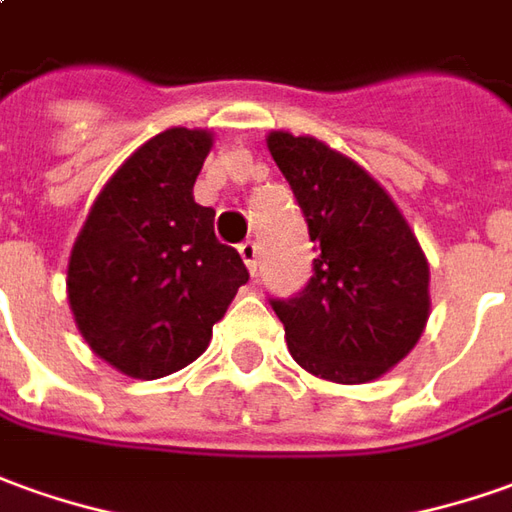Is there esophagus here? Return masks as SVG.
<instances>
[{"label": "esophagus", "instance_id": "1", "mask_svg": "<svg viewBox=\"0 0 512 512\" xmlns=\"http://www.w3.org/2000/svg\"><path fill=\"white\" fill-rule=\"evenodd\" d=\"M239 256H242V262L250 270V276H256V264H259V245L256 242H242L239 245Z\"/></svg>", "mask_w": 512, "mask_h": 512}]
</instances>
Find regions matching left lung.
I'll use <instances>...</instances> for the list:
<instances>
[{"mask_svg":"<svg viewBox=\"0 0 512 512\" xmlns=\"http://www.w3.org/2000/svg\"><path fill=\"white\" fill-rule=\"evenodd\" d=\"M309 236L315 276L273 301L292 359L337 384H368L418 345L429 320V262L382 183L315 136L267 133Z\"/></svg>","mask_w":512,"mask_h":512,"instance_id":"left-lung-1","label":"left lung"}]
</instances>
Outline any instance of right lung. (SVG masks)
I'll use <instances>...</instances> for the list:
<instances>
[{"mask_svg": "<svg viewBox=\"0 0 512 512\" xmlns=\"http://www.w3.org/2000/svg\"><path fill=\"white\" fill-rule=\"evenodd\" d=\"M214 133L169 128L144 142L100 189L74 239L66 295L88 348L133 379L195 362L236 290L239 253L217 242L195 181Z\"/></svg>", "mask_w": 512, "mask_h": 512, "instance_id": "right-lung-1", "label": "right lung"}]
</instances>
